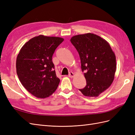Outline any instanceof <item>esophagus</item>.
<instances>
[{
    "label": "esophagus",
    "mask_w": 135,
    "mask_h": 135,
    "mask_svg": "<svg viewBox=\"0 0 135 135\" xmlns=\"http://www.w3.org/2000/svg\"><path fill=\"white\" fill-rule=\"evenodd\" d=\"M74 76V74L73 72L71 71V72L69 73V77H70V78H73Z\"/></svg>",
    "instance_id": "1"
}]
</instances>
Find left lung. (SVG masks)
<instances>
[{
  "label": "left lung",
  "instance_id": "8db88e82",
  "mask_svg": "<svg viewBox=\"0 0 135 135\" xmlns=\"http://www.w3.org/2000/svg\"><path fill=\"white\" fill-rule=\"evenodd\" d=\"M71 43L78 52L86 86L79 91L87 97H97L110 85L116 71V57L107 40L87 33L73 36Z\"/></svg>",
  "mask_w": 135,
  "mask_h": 135
}]
</instances>
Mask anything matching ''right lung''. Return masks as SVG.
<instances>
[{
	"label": "right lung",
	"mask_w": 135,
	"mask_h": 135,
	"mask_svg": "<svg viewBox=\"0 0 135 135\" xmlns=\"http://www.w3.org/2000/svg\"><path fill=\"white\" fill-rule=\"evenodd\" d=\"M64 39L40 35L23 45L16 59V71L23 86L32 95L44 99L57 88V77L52 59Z\"/></svg>",
	"instance_id": "add662e5"
}]
</instances>
